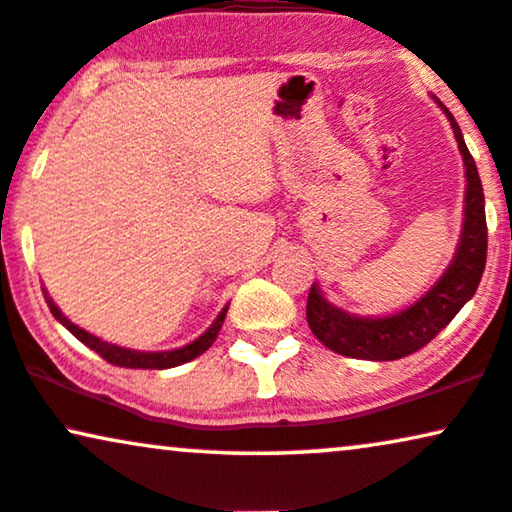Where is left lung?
I'll return each mask as SVG.
<instances>
[{
    "label": "left lung",
    "mask_w": 512,
    "mask_h": 512,
    "mask_svg": "<svg viewBox=\"0 0 512 512\" xmlns=\"http://www.w3.org/2000/svg\"><path fill=\"white\" fill-rule=\"evenodd\" d=\"M442 106V103H439ZM442 111L454 127L458 151L465 165V217L461 243L442 278L416 300L411 307L390 316H357L335 307L323 297L321 288L312 286L307 297V323L323 345L342 357L368 361H394L418 352L446 328L461 312L465 302L475 295L487 264V217H484V193L477 165L465 146L461 127L446 108Z\"/></svg>",
    "instance_id": "8db88e82"
}]
</instances>
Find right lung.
Wrapping results in <instances>:
<instances>
[{"instance_id":"right-lung-1","label":"right lung","mask_w":512,"mask_h":512,"mask_svg":"<svg viewBox=\"0 0 512 512\" xmlns=\"http://www.w3.org/2000/svg\"><path fill=\"white\" fill-rule=\"evenodd\" d=\"M44 300H47L51 314H54L56 321H61L63 326L68 328L70 333L75 335L77 340L84 342L89 349H94L96 354H99L101 359H106L108 364L113 366H122V368H172V366H181L186 364V361L200 357V354L208 349L212 342L217 340V333L219 328H222L224 323V316L229 312V307H224L219 316L215 319V323L205 331L200 338H196L189 345L179 347V349H170V352H137V349H127V347H118V345H111V342H103L96 338V335L82 331V328H77L73 321H68L66 316H63L61 309L56 307L54 300L47 295V290H44Z\"/></svg>"}]
</instances>
